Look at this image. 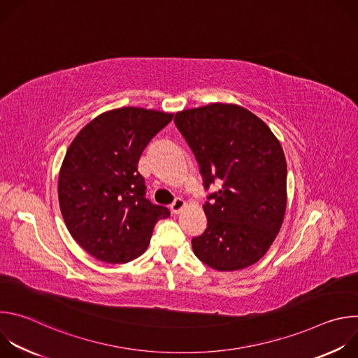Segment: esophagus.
<instances>
[{
  "label": "esophagus",
  "instance_id": "1",
  "mask_svg": "<svg viewBox=\"0 0 358 358\" xmlns=\"http://www.w3.org/2000/svg\"><path fill=\"white\" fill-rule=\"evenodd\" d=\"M185 206H187V202H185L182 198H176V199L173 201L171 206H170V210H171L173 214H180L181 210H182Z\"/></svg>",
  "mask_w": 358,
  "mask_h": 358
}]
</instances>
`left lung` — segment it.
I'll return each instance as SVG.
<instances>
[{
    "label": "left lung",
    "instance_id": "obj_1",
    "mask_svg": "<svg viewBox=\"0 0 358 358\" xmlns=\"http://www.w3.org/2000/svg\"><path fill=\"white\" fill-rule=\"evenodd\" d=\"M208 195V225L192 238L195 257L217 271L258 262L275 241L286 211V159L268 124L238 105L213 103L176 113Z\"/></svg>",
    "mask_w": 358,
    "mask_h": 358
}]
</instances>
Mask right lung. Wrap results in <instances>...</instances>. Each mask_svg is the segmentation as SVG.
Returning a JSON list of instances; mask_svg holds the SVG:
<instances>
[{"label":"right lung","instance_id":"1","mask_svg":"<svg viewBox=\"0 0 358 358\" xmlns=\"http://www.w3.org/2000/svg\"><path fill=\"white\" fill-rule=\"evenodd\" d=\"M173 113L143 108L109 110L87 123L64 159L58 196L72 238L93 258L126 264L143 255L169 208L145 198L137 164Z\"/></svg>","mask_w":358,"mask_h":358}]
</instances>
